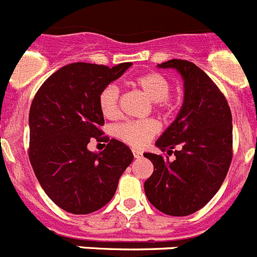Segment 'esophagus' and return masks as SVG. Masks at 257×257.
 Returning a JSON list of instances; mask_svg holds the SVG:
<instances>
[{
	"mask_svg": "<svg viewBox=\"0 0 257 257\" xmlns=\"http://www.w3.org/2000/svg\"><path fill=\"white\" fill-rule=\"evenodd\" d=\"M133 154L135 158H142L143 157V153L140 151H138V149H133Z\"/></svg>",
	"mask_w": 257,
	"mask_h": 257,
	"instance_id": "esophagus-1",
	"label": "esophagus"
}]
</instances>
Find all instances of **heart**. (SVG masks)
I'll return each mask as SVG.
<instances>
[{
    "instance_id": "b5f03b06",
    "label": "heart",
    "mask_w": 257,
    "mask_h": 257,
    "mask_svg": "<svg viewBox=\"0 0 257 257\" xmlns=\"http://www.w3.org/2000/svg\"><path fill=\"white\" fill-rule=\"evenodd\" d=\"M134 85L153 100L154 109L163 117H169L178 108V99L171 91V82L165 74L151 70L136 76ZM119 90L115 85H108L99 94V108L106 118H115L118 115ZM115 138L122 140L134 148H143L148 144L158 133V124L154 119L127 121L114 127Z\"/></svg>"
}]
</instances>
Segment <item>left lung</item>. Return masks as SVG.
Returning a JSON list of instances; mask_svg holds the SVG:
<instances>
[{
    "label": "left lung",
    "instance_id": "8db88e82",
    "mask_svg": "<svg viewBox=\"0 0 257 257\" xmlns=\"http://www.w3.org/2000/svg\"><path fill=\"white\" fill-rule=\"evenodd\" d=\"M175 68L184 79V104L156 145L175 160L144 153L154 171L144 183L152 205L171 216L201 210L225 180L233 158L231 113L216 83L194 63L171 59L158 65Z\"/></svg>",
    "mask_w": 257,
    "mask_h": 257
}]
</instances>
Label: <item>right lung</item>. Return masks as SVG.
I'll use <instances>...</instances> for the list:
<instances>
[{
    "label": "right lung",
    "mask_w": 257,
    "mask_h": 257,
    "mask_svg": "<svg viewBox=\"0 0 257 257\" xmlns=\"http://www.w3.org/2000/svg\"><path fill=\"white\" fill-rule=\"evenodd\" d=\"M131 65L68 64L42 83L32 101L29 161L49 198L67 212L86 215L104 207L133 162L127 145L101 136L99 108L101 90ZM91 137L108 142L103 152L88 151Z\"/></svg>",
    "instance_id": "right-lung-1"
}]
</instances>
